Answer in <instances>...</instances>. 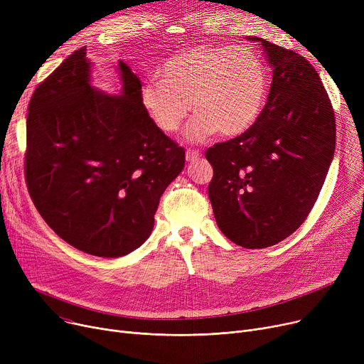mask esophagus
<instances>
[{
    "mask_svg": "<svg viewBox=\"0 0 364 364\" xmlns=\"http://www.w3.org/2000/svg\"><path fill=\"white\" fill-rule=\"evenodd\" d=\"M200 156H202L200 151L196 150V149H188V150L186 151V159H187L188 162H193V161L199 159Z\"/></svg>",
    "mask_w": 364,
    "mask_h": 364,
    "instance_id": "obj_1",
    "label": "esophagus"
}]
</instances>
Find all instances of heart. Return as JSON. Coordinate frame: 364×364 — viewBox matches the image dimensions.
Returning <instances> with one entry per match:
<instances>
[{
    "label": "heart",
    "instance_id": "obj_1",
    "mask_svg": "<svg viewBox=\"0 0 364 364\" xmlns=\"http://www.w3.org/2000/svg\"><path fill=\"white\" fill-rule=\"evenodd\" d=\"M265 92L267 72L257 53L198 44L169 57L159 76L147 78L140 100L153 124L166 134L181 128L193 106L188 139L205 141L217 131L224 137L245 132L258 118Z\"/></svg>",
    "mask_w": 364,
    "mask_h": 364
}]
</instances>
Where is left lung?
<instances>
[{
    "label": "left lung",
    "instance_id": "left-lung-1",
    "mask_svg": "<svg viewBox=\"0 0 364 364\" xmlns=\"http://www.w3.org/2000/svg\"><path fill=\"white\" fill-rule=\"evenodd\" d=\"M273 69L267 103L240 136L205 153L208 186L220 230L233 243L261 250L289 237L307 220L335 155L336 122L329 95L301 54L250 36Z\"/></svg>",
    "mask_w": 364,
    "mask_h": 364
}]
</instances>
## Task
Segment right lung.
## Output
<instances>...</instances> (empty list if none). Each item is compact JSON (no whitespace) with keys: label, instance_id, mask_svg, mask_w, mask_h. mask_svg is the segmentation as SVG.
<instances>
[{"label":"right lung","instance_id":"obj_1","mask_svg":"<svg viewBox=\"0 0 364 364\" xmlns=\"http://www.w3.org/2000/svg\"><path fill=\"white\" fill-rule=\"evenodd\" d=\"M122 94L90 85L87 48L73 51L33 91L25 178L38 213L76 250L118 258L150 236L184 149L149 118L141 82L119 62Z\"/></svg>","mask_w":364,"mask_h":364}]
</instances>
